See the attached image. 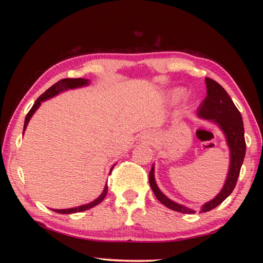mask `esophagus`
Segmentation results:
<instances>
[{"instance_id":"34e87169","label":"esophagus","mask_w":263,"mask_h":263,"mask_svg":"<svg viewBox=\"0 0 263 263\" xmlns=\"http://www.w3.org/2000/svg\"><path fill=\"white\" fill-rule=\"evenodd\" d=\"M143 138H144V140H150V138H149V136H144Z\"/></svg>"}]
</instances>
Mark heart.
Segmentation results:
<instances>
[{
    "instance_id": "obj_1",
    "label": "heart",
    "mask_w": 263,
    "mask_h": 263,
    "mask_svg": "<svg viewBox=\"0 0 263 263\" xmlns=\"http://www.w3.org/2000/svg\"><path fill=\"white\" fill-rule=\"evenodd\" d=\"M174 95H175V96H176V97H180V96H181V95H182V91H181V90H176V91L174 92Z\"/></svg>"
}]
</instances>
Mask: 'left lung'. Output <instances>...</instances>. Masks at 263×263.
I'll return each instance as SVG.
<instances>
[{"label": "left lung", "mask_w": 263, "mask_h": 263, "mask_svg": "<svg viewBox=\"0 0 263 263\" xmlns=\"http://www.w3.org/2000/svg\"><path fill=\"white\" fill-rule=\"evenodd\" d=\"M204 80L206 86V96L198 108L197 114L200 119L215 123L224 133L226 143L228 149H230V167H228L226 181L220 192L214 199L201 206L200 212H206L216 208L233 192L245 157V149H247L244 139L243 119L239 110L234 105L230 95L219 83L210 79V78H205ZM149 184L156 198L167 208L182 212V214H194L195 212L193 209L174 202L160 191L155 180V164L149 173Z\"/></svg>", "instance_id": "obj_1"}]
</instances>
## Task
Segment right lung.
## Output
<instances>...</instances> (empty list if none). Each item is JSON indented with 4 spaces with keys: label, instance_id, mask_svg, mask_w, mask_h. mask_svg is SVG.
<instances>
[{
    "label": "right lung",
    "instance_id": "obj_1",
    "mask_svg": "<svg viewBox=\"0 0 263 263\" xmlns=\"http://www.w3.org/2000/svg\"><path fill=\"white\" fill-rule=\"evenodd\" d=\"M89 85V80L88 79H83V78H77V79H62L58 81L55 85H53L51 88H48L47 90L44 92L42 96H39L37 98V100L35 102V104H33V106L31 107V109L28 111V114L26 116L25 119V125H24V133L26 131L27 128V125L28 123H29L31 116L35 114V111L38 109L39 106H41V104L43 102H45V100L49 99V98H53L54 96H58V95L60 92H63V91H66L69 90V89H76V88H80V87H85V86H88ZM115 166V165H114ZM114 166L111 167L110 168V172L111 170L114 168ZM106 194H107V184H106L102 194L99 195V197L96 199L91 201V202H89L87 204H81L79 206H76V208H69V209H52L53 211L58 212V214H64V215H68V214H76V212H81V211H85V210H88L90 208H93L95 205L99 204L102 201L104 200V198L106 197Z\"/></svg>",
    "mask_w": 263,
    "mask_h": 263
}]
</instances>
